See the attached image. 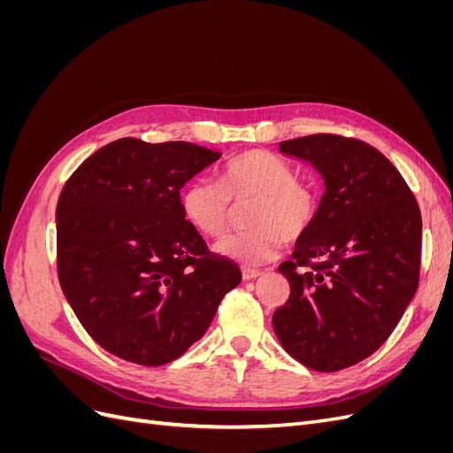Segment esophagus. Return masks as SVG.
Here are the masks:
<instances>
[{"label":"esophagus","instance_id":"1","mask_svg":"<svg viewBox=\"0 0 453 453\" xmlns=\"http://www.w3.org/2000/svg\"><path fill=\"white\" fill-rule=\"evenodd\" d=\"M242 276H243V280H245V281H251V280H257V278L263 276V272H260V270H250V268H243Z\"/></svg>","mask_w":453,"mask_h":453}]
</instances>
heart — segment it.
<instances>
[{
	"mask_svg": "<svg viewBox=\"0 0 453 453\" xmlns=\"http://www.w3.org/2000/svg\"><path fill=\"white\" fill-rule=\"evenodd\" d=\"M253 200L245 232L228 234L215 251L243 266H260L276 258L285 240H298L318 221L319 188L311 180L295 175L289 162L268 150H245L230 158L221 183L190 181L181 196L188 223L202 234L217 238L228 228L234 203Z\"/></svg>",
	"mask_w": 453,
	"mask_h": 453,
	"instance_id": "b5f03b06",
	"label": "heart"
}]
</instances>
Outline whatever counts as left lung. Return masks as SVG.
<instances>
[{
	"label": "left lung",
	"mask_w": 453,
	"mask_h": 453,
	"mask_svg": "<svg viewBox=\"0 0 453 453\" xmlns=\"http://www.w3.org/2000/svg\"><path fill=\"white\" fill-rule=\"evenodd\" d=\"M325 180L318 221L280 265L291 296L273 311L285 351L319 372L357 365L395 331L419 283L421 213L378 149L336 134L281 142Z\"/></svg>",
	"instance_id": "obj_1"
}]
</instances>
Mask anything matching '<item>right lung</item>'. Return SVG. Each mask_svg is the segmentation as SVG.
Here are the masks:
<instances>
[{"mask_svg":"<svg viewBox=\"0 0 453 453\" xmlns=\"http://www.w3.org/2000/svg\"><path fill=\"white\" fill-rule=\"evenodd\" d=\"M221 153L187 142L122 138L96 150L57 205L60 287L96 344L166 365L208 331L240 266L208 250L181 188Z\"/></svg>","mask_w":453,"mask_h":453,"instance_id":"right-lung-1","label":"right lung"}]
</instances>
